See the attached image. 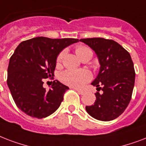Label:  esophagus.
<instances>
[{
	"label": "esophagus",
	"mask_w": 146,
	"mask_h": 146,
	"mask_svg": "<svg viewBox=\"0 0 146 146\" xmlns=\"http://www.w3.org/2000/svg\"><path fill=\"white\" fill-rule=\"evenodd\" d=\"M75 91H76L79 94H81V95H83L84 94V91H81V90H79V89H75Z\"/></svg>",
	"instance_id": "34e87169"
}]
</instances>
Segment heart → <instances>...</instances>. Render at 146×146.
Segmentation results:
<instances>
[{"instance_id":"1","label":"heart","mask_w":146,"mask_h":146,"mask_svg":"<svg viewBox=\"0 0 146 146\" xmlns=\"http://www.w3.org/2000/svg\"><path fill=\"white\" fill-rule=\"evenodd\" d=\"M65 52H66L65 50H62L58 54L57 57L58 63L62 62L65 54ZM75 52H76L77 55L81 59L84 55L88 54H91V55H93L91 48L85 46H77ZM61 78L65 84H67L68 85L74 87V88H81L86 82L91 80V74L87 70H67L62 74Z\"/></svg>"}]
</instances>
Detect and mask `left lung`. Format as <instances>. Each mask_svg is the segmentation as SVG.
<instances>
[{
    "label": "left lung",
    "instance_id": "left-lung-1",
    "mask_svg": "<svg viewBox=\"0 0 146 146\" xmlns=\"http://www.w3.org/2000/svg\"><path fill=\"white\" fill-rule=\"evenodd\" d=\"M80 41L98 55L100 71L91 84L103 91L95 94V102L86 106V110L98 120H113L123 113L132 98L135 73L130 55L112 39L88 38Z\"/></svg>",
    "mask_w": 146,
    "mask_h": 146
}]
</instances>
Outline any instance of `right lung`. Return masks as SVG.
<instances>
[{"label": "right lung", "mask_w": 146, "mask_h": 146, "mask_svg": "<svg viewBox=\"0 0 146 146\" xmlns=\"http://www.w3.org/2000/svg\"><path fill=\"white\" fill-rule=\"evenodd\" d=\"M78 41L39 36L20 42L10 58L7 81L19 109L32 117L42 119L59 107L68 87L55 80L46 91L44 79L54 75L59 52Z\"/></svg>", "instance_id": "obj_1"}]
</instances>
